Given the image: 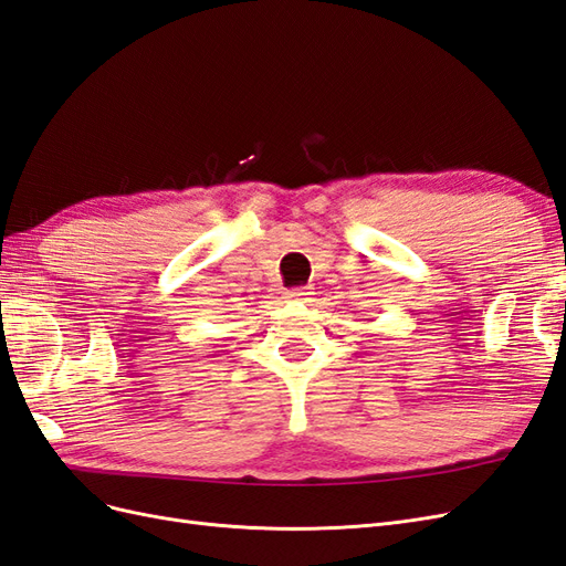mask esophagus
Masks as SVG:
<instances>
[{
    "instance_id": "34e87169",
    "label": "esophagus",
    "mask_w": 566,
    "mask_h": 566,
    "mask_svg": "<svg viewBox=\"0 0 566 566\" xmlns=\"http://www.w3.org/2000/svg\"><path fill=\"white\" fill-rule=\"evenodd\" d=\"M287 297L295 300V302H312V300H314V287H312V285L295 287V290H290Z\"/></svg>"
}]
</instances>
